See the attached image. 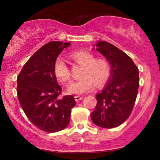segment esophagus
Listing matches in <instances>:
<instances>
[{
  "label": "esophagus",
  "instance_id": "1",
  "mask_svg": "<svg viewBox=\"0 0 160 160\" xmlns=\"http://www.w3.org/2000/svg\"><path fill=\"white\" fill-rule=\"evenodd\" d=\"M75 100L76 102H78L79 101V100H82L83 99V97L82 96H78V95H76V96H75Z\"/></svg>",
  "mask_w": 160,
  "mask_h": 160
}]
</instances>
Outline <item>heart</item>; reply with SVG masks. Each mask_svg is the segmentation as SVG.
Masks as SVG:
<instances>
[{"instance_id": "heart-1", "label": "heart", "mask_w": 160, "mask_h": 160, "mask_svg": "<svg viewBox=\"0 0 160 160\" xmlns=\"http://www.w3.org/2000/svg\"><path fill=\"white\" fill-rule=\"evenodd\" d=\"M69 58L78 65H82L80 80L73 82L68 88L69 92L84 94L92 90L95 84L103 85L111 76V65L106 58H95L93 54L87 51L73 52ZM54 73L57 79L62 84L71 81V71L62 59L58 58L54 64Z\"/></svg>"}]
</instances>
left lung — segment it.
I'll use <instances>...</instances> for the list:
<instances>
[{
    "label": "left lung",
    "mask_w": 160,
    "mask_h": 160,
    "mask_svg": "<svg viewBox=\"0 0 160 160\" xmlns=\"http://www.w3.org/2000/svg\"><path fill=\"white\" fill-rule=\"evenodd\" d=\"M97 47L111 63V76L103 90L96 95L97 105L91 119L96 125L113 128L132 113L138 91V68L128 54L111 43L98 41Z\"/></svg>",
    "instance_id": "obj_1"
}]
</instances>
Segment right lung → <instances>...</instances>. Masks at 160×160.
<instances>
[{"label":"right lung","instance_id":"add662e5","mask_svg":"<svg viewBox=\"0 0 160 160\" xmlns=\"http://www.w3.org/2000/svg\"><path fill=\"white\" fill-rule=\"evenodd\" d=\"M70 43L52 41L40 48L17 76V97L25 115L36 128L56 132L68 125L73 95L61 97L62 88L54 73L57 58Z\"/></svg>","mask_w":160,"mask_h":160}]
</instances>
